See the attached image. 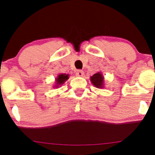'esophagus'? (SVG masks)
<instances>
[{"label":"esophagus","instance_id":"esophagus-1","mask_svg":"<svg viewBox=\"0 0 155 155\" xmlns=\"http://www.w3.org/2000/svg\"><path fill=\"white\" fill-rule=\"evenodd\" d=\"M76 75L77 76H84V71L81 70H78L76 71Z\"/></svg>","mask_w":155,"mask_h":155}]
</instances>
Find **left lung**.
I'll list each match as a JSON object with an SVG mask.
<instances>
[{"label": "left lung", "mask_w": 155, "mask_h": 155, "mask_svg": "<svg viewBox=\"0 0 155 155\" xmlns=\"http://www.w3.org/2000/svg\"><path fill=\"white\" fill-rule=\"evenodd\" d=\"M92 83L96 87H102L103 82H104V77L100 73H97V74H94L93 76H91L90 78Z\"/></svg>", "instance_id": "8db88e82"}]
</instances>
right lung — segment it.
<instances>
[{
  "instance_id": "1",
  "label": "right lung",
  "mask_w": 155,
  "mask_h": 155,
  "mask_svg": "<svg viewBox=\"0 0 155 155\" xmlns=\"http://www.w3.org/2000/svg\"><path fill=\"white\" fill-rule=\"evenodd\" d=\"M68 79V75H66V74H60V75L58 76V79L56 80L57 81L56 86L58 87L59 85L63 84L65 82V81H66Z\"/></svg>"
}]
</instances>
